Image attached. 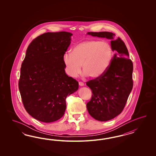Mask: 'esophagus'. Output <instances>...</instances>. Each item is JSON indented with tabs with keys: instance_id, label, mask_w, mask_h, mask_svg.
I'll return each instance as SVG.
<instances>
[{
	"instance_id": "1",
	"label": "esophagus",
	"mask_w": 156,
	"mask_h": 156,
	"mask_svg": "<svg viewBox=\"0 0 156 156\" xmlns=\"http://www.w3.org/2000/svg\"><path fill=\"white\" fill-rule=\"evenodd\" d=\"M79 85L80 86H84V83L82 82H79Z\"/></svg>"
}]
</instances>
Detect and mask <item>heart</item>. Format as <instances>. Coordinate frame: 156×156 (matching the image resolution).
Wrapping results in <instances>:
<instances>
[{
  "label": "heart",
  "mask_w": 156,
  "mask_h": 156,
  "mask_svg": "<svg viewBox=\"0 0 156 156\" xmlns=\"http://www.w3.org/2000/svg\"><path fill=\"white\" fill-rule=\"evenodd\" d=\"M113 49L109 43L90 39L77 44L72 51L63 55V63L68 76L76 77L81 71L85 76L97 78L108 70L113 57Z\"/></svg>",
  "instance_id": "obj_1"
}]
</instances>
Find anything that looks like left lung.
Here are the masks:
<instances>
[{
	"label": "left lung",
	"mask_w": 156,
	"mask_h": 156,
	"mask_svg": "<svg viewBox=\"0 0 156 156\" xmlns=\"http://www.w3.org/2000/svg\"><path fill=\"white\" fill-rule=\"evenodd\" d=\"M93 37L111 39L115 51L111 64L103 76L89 80L86 85L92 91L86 107L90 115L99 121H107L121 113L133 86V65L127 47L122 39H114L110 32H89Z\"/></svg>",
	"instance_id": "1"
}]
</instances>
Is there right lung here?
Wrapping results in <instances>:
<instances>
[{
    "instance_id": "right-lung-1",
    "label": "right lung",
    "mask_w": 156,
    "mask_h": 156,
    "mask_svg": "<svg viewBox=\"0 0 156 156\" xmlns=\"http://www.w3.org/2000/svg\"><path fill=\"white\" fill-rule=\"evenodd\" d=\"M71 35L61 31L38 36L29 44L22 63L18 86L24 107L43 122L63 117L67 96L78 89V82L66 74L63 63Z\"/></svg>"
}]
</instances>
